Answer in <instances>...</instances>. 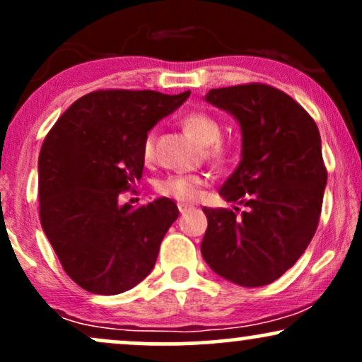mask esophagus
<instances>
[{"label": "esophagus", "instance_id": "esophagus-1", "mask_svg": "<svg viewBox=\"0 0 362 362\" xmlns=\"http://www.w3.org/2000/svg\"><path fill=\"white\" fill-rule=\"evenodd\" d=\"M192 209H194V206L187 204V202H178V211H180L182 214L189 213V211H192Z\"/></svg>", "mask_w": 362, "mask_h": 362}]
</instances>
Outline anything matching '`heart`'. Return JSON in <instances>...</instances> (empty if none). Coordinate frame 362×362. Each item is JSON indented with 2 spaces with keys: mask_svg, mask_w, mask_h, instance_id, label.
Instances as JSON below:
<instances>
[{
  "mask_svg": "<svg viewBox=\"0 0 362 362\" xmlns=\"http://www.w3.org/2000/svg\"><path fill=\"white\" fill-rule=\"evenodd\" d=\"M182 127L189 136L197 141L201 146H206V156L216 165V167H223L230 158V149L224 143L219 141L221 136V124L218 119L207 112H189L180 119ZM155 132L149 131L144 136L143 141V158L146 161H151L155 156ZM206 184L204 175H197V173H189V175H168L161 180L156 182V190L160 194L173 197L177 201H194L197 197L199 189Z\"/></svg>",
  "mask_w": 362,
  "mask_h": 362,
  "instance_id": "obj_1",
  "label": "heart"
}]
</instances>
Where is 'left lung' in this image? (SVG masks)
Instances as JSON below:
<instances>
[{
    "label": "left lung",
    "instance_id": "left-lung-1",
    "mask_svg": "<svg viewBox=\"0 0 362 362\" xmlns=\"http://www.w3.org/2000/svg\"><path fill=\"white\" fill-rule=\"evenodd\" d=\"M204 100L235 117L242 160L219 189L235 211L204 207L206 264L243 288L271 284L296 264L317 231L327 170L315 120L269 85L214 88Z\"/></svg>",
    "mask_w": 362,
    "mask_h": 362
}]
</instances>
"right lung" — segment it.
<instances>
[{
  "instance_id": "1",
  "label": "right lung",
  "mask_w": 362,
  "mask_h": 362,
  "mask_svg": "<svg viewBox=\"0 0 362 362\" xmlns=\"http://www.w3.org/2000/svg\"><path fill=\"white\" fill-rule=\"evenodd\" d=\"M190 91L100 90L78 98L39 155L40 223L62 269L93 294H120L155 267L178 218L172 199L134 207L119 195L143 177V141Z\"/></svg>"
}]
</instances>
